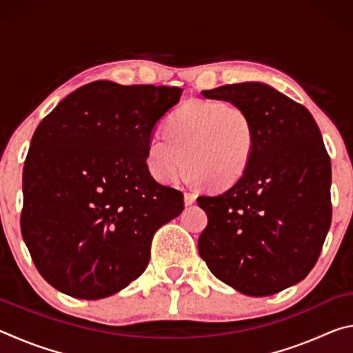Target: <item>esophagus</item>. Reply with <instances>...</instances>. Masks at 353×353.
<instances>
[{"instance_id":"1","label":"esophagus","mask_w":353,"mask_h":353,"mask_svg":"<svg viewBox=\"0 0 353 353\" xmlns=\"http://www.w3.org/2000/svg\"><path fill=\"white\" fill-rule=\"evenodd\" d=\"M183 201H185V205L194 204V202H196V194L193 193V191H185Z\"/></svg>"}]
</instances>
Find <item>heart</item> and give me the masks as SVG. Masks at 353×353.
Returning <instances> with one entry per match:
<instances>
[{
  "label": "heart",
  "mask_w": 353,
  "mask_h": 353,
  "mask_svg": "<svg viewBox=\"0 0 353 353\" xmlns=\"http://www.w3.org/2000/svg\"><path fill=\"white\" fill-rule=\"evenodd\" d=\"M255 145L254 121L241 105L190 101L168 118L165 134L149 137L145 162L160 183L174 182L188 162L193 181L227 188L244 176Z\"/></svg>",
  "instance_id": "obj_1"
}]
</instances>
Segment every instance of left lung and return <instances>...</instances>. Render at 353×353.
<instances>
[{
  "label": "left lung",
  "mask_w": 353,
  "mask_h": 353,
  "mask_svg": "<svg viewBox=\"0 0 353 353\" xmlns=\"http://www.w3.org/2000/svg\"><path fill=\"white\" fill-rule=\"evenodd\" d=\"M246 109L256 135L244 176L199 196L208 224L199 255L221 282L246 296H271L305 279L332 223V165L305 107L266 83L201 92Z\"/></svg>",
  "instance_id": "1"
}]
</instances>
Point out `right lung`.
Instances as JSON below:
<instances>
[{
    "label": "right lung",
    "instance_id": "right-lung-1",
    "mask_svg": "<svg viewBox=\"0 0 353 353\" xmlns=\"http://www.w3.org/2000/svg\"><path fill=\"white\" fill-rule=\"evenodd\" d=\"M182 88L87 83L35 129L23 170L21 235L39 272L77 299L112 296L140 277L183 194L154 181L146 143Z\"/></svg>",
    "mask_w": 353,
    "mask_h": 353
}]
</instances>
